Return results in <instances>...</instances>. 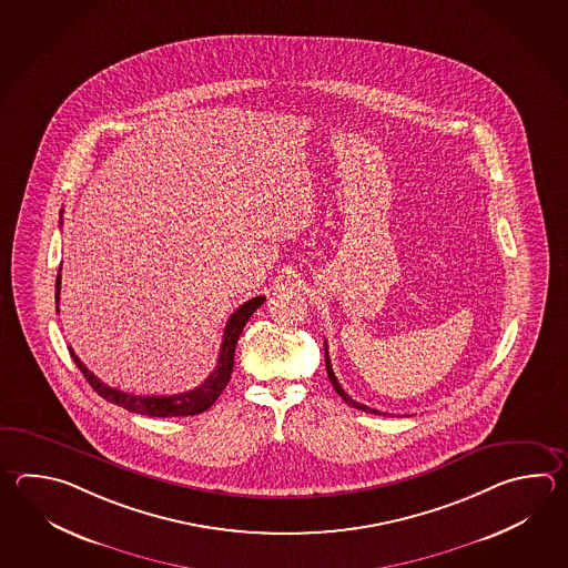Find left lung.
<instances>
[{
    "label": "left lung",
    "instance_id": "left-lung-1",
    "mask_svg": "<svg viewBox=\"0 0 568 568\" xmlns=\"http://www.w3.org/2000/svg\"><path fill=\"white\" fill-rule=\"evenodd\" d=\"M325 371H327V376H329V381L334 384V388H336V393L346 400L347 405L354 406V408H358V410H364V413H372V415H384L386 417V413H381V410H376V408H371V406L362 405V403H356L349 394L339 386L337 383L336 374L332 371V362H329V354H327V344H325Z\"/></svg>",
    "mask_w": 568,
    "mask_h": 568
}]
</instances>
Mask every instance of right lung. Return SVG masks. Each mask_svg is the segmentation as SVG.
Instances as JSON below:
<instances>
[{
    "instance_id": "right-lung-1",
    "label": "right lung",
    "mask_w": 568,
    "mask_h": 568,
    "mask_svg": "<svg viewBox=\"0 0 568 568\" xmlns=\"http://www.w3.org/2000/svg\"><path fill=\"white\" fill-rule=\"evenodd\" d=\"M60 302V273L57 275V312H59ZM265 303V295L253 297L248 302H244L236 312L232 313L224 327V336H222L221 356H219V366L212 371L209 378L200 384L190 393L172 394V396H135V394L123 393L119 388H111L106 384L101 383L93 372L89 371L81 358L74 354V349L69 347L70 358L74 359V364L79 366L82 376L93 386L94 393L103 396L104 400L115 403L116 406L128 408L129 413H138L145 417H192L200 415L204 410H209L210 406L216 403V398L221 396L222 390L226 388V384L231 381L232 366H234V347L241 337L246 322L251 320V315Z\"/></svg>"
}]
</instances>
